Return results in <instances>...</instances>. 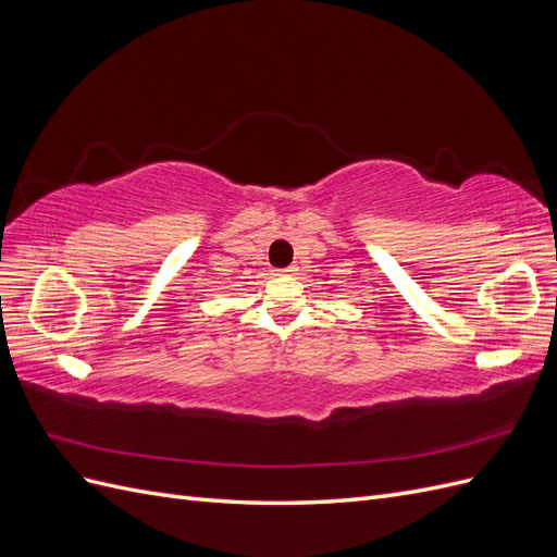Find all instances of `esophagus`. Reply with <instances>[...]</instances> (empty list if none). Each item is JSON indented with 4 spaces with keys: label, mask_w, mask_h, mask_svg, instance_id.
Here are the masks:
<instances>
[{
    "label": "esophagus",
    "mask_w": 557,
    "mask_h": 557,
    "mask_svg": "<svg viewBox=\"0 0 557 557\" xmlns=\"http://www.w3.org/2000/svg\"><path fill=\"white\" fill-rule=\"evenodd\" d=\"M295 272H297V267H295V264H290V267L281 269V274H295Z\"/></svg>",
    "instance_id": "1"
}]
</instances>
